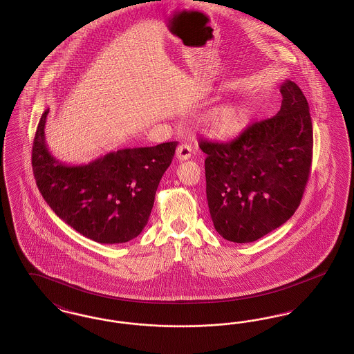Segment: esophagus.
<instances>
[{"instance_id":"esophagus-1","label":"esophagus","mask_w":354,"mask_h":354,"mask_svg":"<svg viewBox=\"0 0 354 354\" xmlns=\"http://www.w3.org/2000/svg\"><path fill=\"white\" fill-rule=\"evenodd\" d=\"M191 153H192V147H191L189 145H187V143H182V145L176 149V158H178V160H180V162L189 159V158H191Z\"/></svg>"}]
</instances>
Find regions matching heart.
<instances>
[{
  "label": "heart",
  "instance_id": "heart-1",
  "mask_svg": "<svg viewBox=\"0 0 354 354\" xmlns=\"http://www.w3.org/2000/svg\"><path fill=\"white\" fill-rule=\"evenodd\" d=\"M250 118V109L244 103H221L208 111L203 120V130L211 138L227 140L243 133L248 126Z\"/></svg>",
  "mask_w": 354,
  "mask_h": 354
}]
</instances>
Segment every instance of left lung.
<instances>
[{
  "label": "left lung",
  "instance_id": "1",
  "mask_svg": "<svg viewBox=\"0 0 354 354\" xmlns=\"http://www.w3.org/2000/svg\"><path fill=\"white\" fill-rule=\"evenodd\" d=\"M280 111L248 126L232 142H201L207 153V201L225 240L251 243L289 219L309 178L313 130L303 91L286 80Z\"/></svg>",
  "mask_w": 354,
  "mask_h": 354
}]
</instances>
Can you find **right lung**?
Listing matches in <instances>:
<instances>
[{
	"mask_svg": "<svg viewBox=\"0 0 354 354\" xmlns=\"http://www.w3.org/2000/svg\"><path fill=\"white\" fill-rule=\"evenodd\" d=\"M49 109L39 119L32 152L37 187L59 219L102 244L133 240L146 227L159 182L178 142L123 149L80 166L61 163L45 140Z\"/></svg>",
	"mask_w": 354,
	"mask_h": 354,
	"instance_id": "obj_1",
	"label": "right lung"
}]
</instances>
